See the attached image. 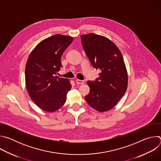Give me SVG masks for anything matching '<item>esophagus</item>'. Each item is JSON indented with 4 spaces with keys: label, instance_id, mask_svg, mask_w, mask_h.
Returning <instances> with one entry per match:
<instances>
[{
    "label": "esophagus",
    "instance_id": "1",
    "mask_svg": "<svg viewBox=\"0 0 161 161\" xmlns=\"http://www.w3.org/2000/svg\"><path fill=\"white\" fill-rule=\"evenodd\" d=\"M76 83H77L78 85H82V84L84 83V81L80 80H78V79L76 80Z\"/></svg>",
    "mask_w": 161,
    "mask_h": 161
}]
</instances>
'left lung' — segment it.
Instances as JSON below:
<instances>
[{
  "instance_id": "obj_1",
  "label": "left lung",
  "mask_w": 161,
  "mask_h": 161,
  "mask_svg": "<svg viewBox=\"0 0 161 161\" xmlns=\"http://www.w3.org/2000/svg\"><path fill=\"white\" fill-rule=\"evenodd\" d=\"M83 50L92 65L100 69L99 77L88 81L87 103L99 112L113 108L125 93L128 75L122 55L117 45L108 38L96 34L81 36Z\"/></svg>"
}]
</instances>
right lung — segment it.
Instances as JSON below:
<instances>
[{
	"label": "right lung",
	"instance_id": "obj_1",
	"mask_svg": "<svg viewBox=\"0 0 161 161\" xmlns=\"http://www.w3.org/2000/svg\"><path fill=\"white\" fill-rule=\"evenodd\" d=\"M73 37L55 34L41 41L31 52L25 66V85L29 96L41 109L54 112L65 103L72 87L69 80L58 78L60 58Z\"/></svg>",
	"mask_w": 161,
	"mask_h": 161
}]
</instances>
